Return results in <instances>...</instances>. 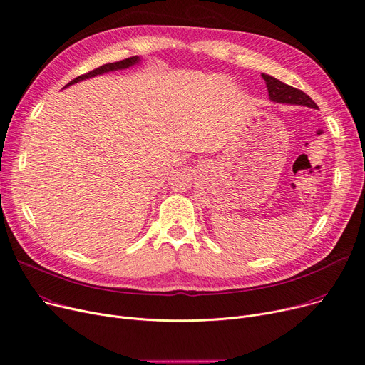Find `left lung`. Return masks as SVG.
Here are the masks:
<instances>
[{
    "instance_id": "left-lung-1",
    "label": "left lung",
    "mask_w": 365,
    "mask_h": 365,
    "mask_svg": "<svg viewBox=\"0 0 365 365\" xmlns=\"http://www.w3.org/2000/svg\"><path fill=\"white\" fill-rule=\"evenodd\" d=\"M262 78L267 83L268 96H269L271 101L287 103V104H301V106L311 107V109H318L314 100L309 96H307L302 90L293 88V87H290V85L278 81L269 75H265V73H262Z\"/></svg>"
}]
</instances>
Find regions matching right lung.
Instances as JSON below:
<instances>
[{"label": "right lung", "instance_id": "obj_1", "mask_svg": "<svg viewBox=\"0 0 365 365\" xmlns=\"http://www.w3.org/2000/svg\"><path fill=\"white\" fill-rule=\"evenodd\" d=\"M138 61H140V57H138V56H134V57H128V58L120 60V61L103 64V66H100V68H97V69H94V71H91V72H88V73L81 75V76L72 79L68 85H64V88L71 87V85H73V83H76V82H79V81L90 79V78H93V76H97V75H101V73H106V72H113V71H120V69H126V68H130V66H134V64L138 63Z\"/></svg>", "mask_w": 365, "mask_h": 365}]
</instances>
